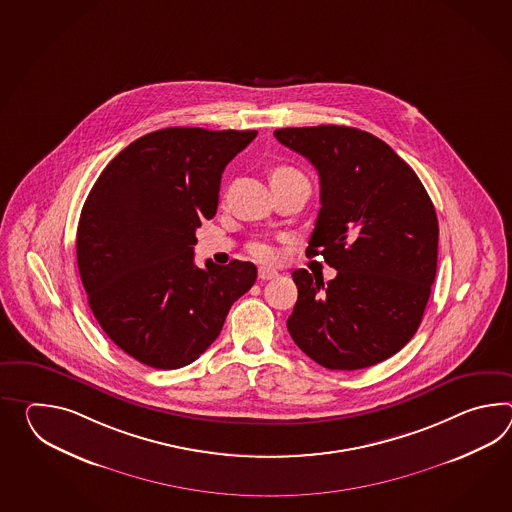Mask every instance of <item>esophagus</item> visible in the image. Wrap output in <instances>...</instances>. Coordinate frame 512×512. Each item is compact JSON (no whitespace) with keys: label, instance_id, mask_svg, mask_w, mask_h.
Returning <instances> with one entry per match:
<instances>
[{"label":"esophagus","instance_id":"34e87169","mask_svg":"<svg viewBox=\"0 0 512 512\" xmlns=\"http://www.w3.org/2000/svg\"><path fill=\"white\" fill-rule=\"evenodd\" d=\"M279 273L272 270V268H259V279L261 281H270L273 277H277Z\"/></svg>","mask_w":512,"mask_h":512}]
</instances>
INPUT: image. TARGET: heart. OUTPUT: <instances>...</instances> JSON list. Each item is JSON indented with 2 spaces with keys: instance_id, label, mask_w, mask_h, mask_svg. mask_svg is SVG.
I'll use <instances>...</instances> for the list:
<instances>
[{
  "instance_id": "obj_1",
  "label": "heart",
  "mask_w": 512,
  "mask_h": 512,
  "mask_svg": "<svg viewBox=\"0 0 512 512\" xmlns=\"http://www.w3.org/2000/svg\"><path fill=\"white\" fill-rule=\"evenodd\" d=\"M290 171H292V169H277L275 172ZM275 172H273V174H275ZM250 253L255 259H259V261H272L273 257H275V250H273L272 244H268V242H264V240L251 242Z\"/></svg>"
}]
</instances>
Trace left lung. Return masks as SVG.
Here are the masks:
<instances>
[{
	"label": "left lung",
	"instance_id": "1",
	"mask_svg": "<svg viewBox=\"0 0 512 512\" xmlns=\"http://www.w3.org/2000/svg\"><path fill=\"white\" fill-rule=\"evenodd\" d=\"M279 143L316 167L321 209L307 257L338 275L292 273L286 321L297 347L327 369L354 371L398 353L421 325L437 272L439 224L419 176L382 139L351 126L279 128Z\"/></svg>",
	"mask_w": 512,
	"mask_h": 512
}]
</instances>
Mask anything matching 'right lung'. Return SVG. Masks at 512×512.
Returning <instances> with one entry per match:
<instances>
[{"label":"right lung","instance_id":"1","mask_svg":"<svg viewBox=\"0 0 512 512\" xmlns=\"http://www.w3.org/2000/svg\"><path fill=\"white\" fill-rule=\"evenodd\" d=\"M257 130L163 128L101 172L77 228L91 312L141 364L180 369L218 338L257 279L253 262L194 264L196 228L213 218L222 172Z\"/></svg>","mask_w":512,"mask_h":512}]
</instances>
